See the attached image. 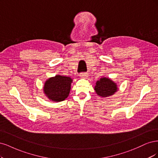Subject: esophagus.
I'll return each instance as SVG.
<instances>
[{"mask_svg": "<svg viewBox=\"0 0 158 158\" xmlns=\"http://www.w3.org/2000/svg\"><path fill=\"white\" fill-rule=\"evenodd\" d=\"M80 77L81 78H86L88 77V74L86 72H82L80 73Z\"/></svg>", "mask_w": 158, "mask_h": 158, "instance_id": "esophagus-1", "label": "esophagus"}]
</instances>
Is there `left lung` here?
<instances>
[{
    "label": "left lung",
    "instance_id": "8db88e82",
    "mask_svg": "<svg viewBox=\"0 0 158 158\" xmlns=\"http://www.w3.org/2000/svg\"><path fill=\"white\" fill-rule=\"evenodd\" d=\"M96 94L102 97H107L114 94L118 90L117 85L111 79L103 77L97 81L94 87Z\"/></svg>",
    "mask_w": 158,
    "mask_h": 158
}]
</instances>
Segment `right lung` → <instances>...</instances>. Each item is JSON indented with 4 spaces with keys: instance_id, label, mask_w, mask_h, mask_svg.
Masks as SVG:
<instances>
[{
    "instance_id": "right-lung-1",
    "label": "right lung",
    "mask_w": 158,
    "mask_h": 158,
    "mask_svg": "<svg viewBox=\"0 0 158 158\" xmlns=\"http://www.w3.org/2000/svg\"><path fill=\"white\" fill-rule=\"evenodd\" d=\"M72 79L69 77L56 75L48 79L44 85V93L54 102H61L67 98L69 94Z\"/></svg>"
}]
</instances>
